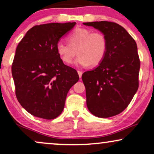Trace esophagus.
I'll return each instance as SVG.
<instances>
[{
    "label": "esophagus",
    "instance_id": "obj_1",
    "mask_svg": "<svg viewBox=\"0 0 154 154\" xmlns=\"http://www.w3.org/2000/svg\"><path fill=\"white\" fill-rule=\"evenodd\" d=\"M77 72H78V75H79V78H81L82 75V71H77Z\"/></svg>",
    "mask_w": 154,
    "mask_h": 154
}]
</instances>
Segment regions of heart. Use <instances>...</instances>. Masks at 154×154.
<instances>
[{"mask_svg":"<svg viewBox=\"0 0 154 154\" xmlns=\"http://www.w3.org/2000/svg\"><path fill=\"white\" fill-rule=\"evenodd\" d=\"M69 44L59 41L56 52L61 60L67 65L72 63L76 56L75 65L79 67L97 66L105 58L108 50V41L103 33L91 32L85 28H77L67 36Z\"/></svg>","mask_w":154,"mask_h":154,"instance_id":"1","label":"heart"}]
</instances>
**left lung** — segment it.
I'll use <instances>...</instances> for the list:
<instances>
[{"instance_id": "obj_1", "label": "left lung", "mask_w": 154, "mask_h": 154, "mask_svg": "<svg viewBox=\"0 0 154 154\" xmlns=\"http://www.w3.org/2000/svg\"><path fill=\"white\" fill-rule=\"evenodd\" d=\"M83 24L99 30L108 41L103 61L84 72L82 79L89 111L98 118H110L123 111L138 89L140 61L137 44L125 29L115 22Z\"/></svg>"}]
</instances>
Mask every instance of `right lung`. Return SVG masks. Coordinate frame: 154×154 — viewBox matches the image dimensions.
Listing matches in <instances>:
<instances>
[{"label":"right lung","instance_id":"right-lung-1","mask_svg":"<svg viewBox=\"0 0 154 154\" xmlns=\"http://www.w3.org/2000/svg\"><path fill=\"white\" fill-rule=\"evenodd\" d=\"M76 22L48 23L31 28L16 48L12 75L19 103L32 116L52 120L60 116L67 94L79 80L65 65L56 44Z\"/></svg>","mask_w":154,"mask_h":154}]
</instances>
